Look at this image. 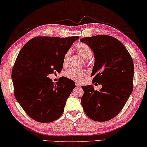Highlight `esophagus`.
<instances>
[{"label":"esophagus","mask_w":147,"mask_h":147,"mask_svg":"<svg viewBox=\"0 0 147 147\" xmlns=\"http://www.w3.org/2000/svg\"><path fill=\"white\" fill-rule=\"evenodd\" d=\"M75 84H76V87H77V88H78V87H80V84L78 83V82H76Z\"/></svg>","instance_id":"1"}]
</instances>
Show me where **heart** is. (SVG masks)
Here are the masks:
<instances>
[{
    "instance_id": "obj_1",
    "label": "heart",
    "mask_w": 147,
    "mask_h": 147,
    "mask_svg": "<svg viewBox=\"0 0 147 147\" xmlns=\"http://www.w3.org/2000/svg\"><path fill=\"white\" fill-rule=\"evenodd\" d=\"M75 51L85 60L90 59L93 56L92 50L88 44L85 43H78L75 46ZM70 58H71V51L68 50L65 53L63 59V65L64 67H67L69 65ZM64 76L66 78L76 82H80L88 76V72L84 69H69L64 72Z\"/></svg>"
}]
</instances>
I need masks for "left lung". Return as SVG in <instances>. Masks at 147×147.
I'll return each mask as SVG.
<instances>
[{
  "instance_id": "1",
  "label": "left lung",
  "mask_w": 147,
  "mask_h": 147,
  "mask_svg": "<svg viewBox=\"0 0 147 147\" xmlns=\"http://www.w3.org/2000/svg\"><path fill=\"white\" fill-rule=\"evenodd\" d=\"M94 51L93 83L102 85L99 91L92 85L82 86L81 104L91 119L110 120L124 108L134 88V65L132 57L120 40L109 35L81 38Z\"/></svg>"
}]
</instances>
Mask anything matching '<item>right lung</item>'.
<instances>
[{
  "label": "right lung",
  "mask_w": 147,
  "mask_h": 147,
  "mask_svg": "<svg viewBox=\"0 0 147 147\" xmlns=\"http://www.w3.org/2000/svg\"><path fill=\"white\" fill-rule=\"evenodd\" d=\"M78 38L36 36L19 52L11 71L14 95L34 120L53 122L63 113L75 84L64 76L54 84L47 76L61 71L65 53Z\"/></svg>",
  "instance_id": "obj_1"
}]
</instances>
